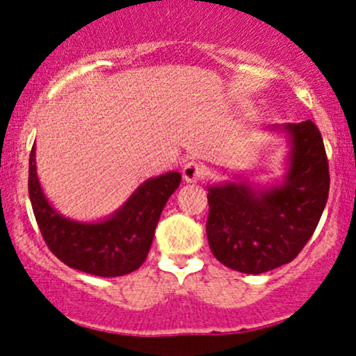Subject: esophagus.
I'll return each mask as SVG.
<instances>
[{"label":"esophagus","instance_id":"1","mask_svg":"<svg viewBox=\"0 0 356 356\" xmlns=\"http://www.w3.org/2000/svg\"><path fill=\"white\" fill-rule=\"evenodd\" d=\"M182 175H184L188 182H198L207 175V168H204V165L198 163V161H188L182 167Z\"/></svg>","mask_w":356,"mask_h":356}]
</instances>
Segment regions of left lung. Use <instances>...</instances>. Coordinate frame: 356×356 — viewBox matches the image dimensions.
<instances>
[{
    "instance_id": "left-lung-1",
    "label": "left lung",
    "mask_w": 356,
    "mask_h": 356,
    "mask_svg": "<svg viewBox=\"0 0 356 356\" xmlns=\"http://www.w3.org/2000/svg\"><path fill=\"white\" fill-rule=\"evenodd\" d=\"M291 165L284 186L254 195L246 184L208 188L207 238L220 264L245 274L289 264L317 229L329 196V161L312 120L284 125Z\"/></svg>"
}]
</instances>
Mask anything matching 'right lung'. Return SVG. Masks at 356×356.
I'll return each instance as SVG.
<instances>
[{"mask_svg":"<svg viewBox=\"0 0 356 356\" xmlns=\"http://www.w3.org/2000/svg\"><path fill=\"white\" fill-rule=\"evenodd\" d=\"M34 155L32 148L29 196L49 251L68 267L98 277H118L138 270L148 257L161 210L181 184V174L168 172L149 179L108 220L81 224L56 213L44 198L35 174Z\"/></svg>","mask_w":356,"mask_h":356,"instance_id":"1","label":"right lung"}]
</instances>
